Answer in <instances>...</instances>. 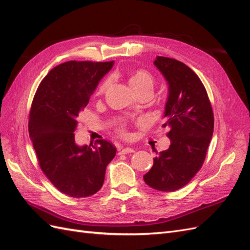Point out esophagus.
<instances>
[{
  "instance_id": "34e87169",
  "label": "esophagus",
  "mask_w": 250,
  "mask_h": 250,
  "mask_svg": "<svg viewBox=\"0 0 250 250\" xmlns=\"http://www.w3.org/2000/svg\"><path fill=\"white\" fill-rule=\"evenodd\" d=\"M133 149L132 148H129V147H122L120 149V152H119V154H127V153H131V152H133Z\"/></svg>"
}]
</instances>
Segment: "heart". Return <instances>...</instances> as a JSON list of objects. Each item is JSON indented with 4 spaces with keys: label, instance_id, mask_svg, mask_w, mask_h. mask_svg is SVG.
I'll use <instances>...</instances> for the list:
<instances>
[{
    "label": "heart",
    "instance_id": "b5f03b06",
    "mask_svg": "<svg viewBox=\"0 0 250 250\" xmlns=\"http://www.w3.org/2000/svg\"><path fill=\"white\" fill-rule=\"evenodd\" d=\"M110 83H111L110 78H105L100 83V85L98 86L97 94L98 95L104 94L107 90V88L109 87ZM129 83L134 92L138 94L144 89L152 90L153 84H154V79L152 77V75H151L148 71L143 70V69H138V70H133L129 73ZM119 131L122 134H125V128L123 126H121Z\"/></svg>",
    "mask_w": 250,
    "mask_h": 250
}]
</instances>
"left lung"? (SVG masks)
Instances as JSON below:
<instances>
[{
    "label": "left lung",
    "instance_id": "1",
    "mask_svg": "<svg viewBox=\"0 0 250 250\" xmlns=\"http://www.w3.org/2000/svg\"><path fill=\"white\" fill-rule=\"evenodd\" d=\"M154 64L168 82L163 127L169 128L171 144L154 158L144 180L157 191L173 192L201 169L213 137L214 113L206 87L190 67L163 56H157Z\"/></svg>",
    "mask_w": 250,
    "mask_h": 250
}]
</instances>
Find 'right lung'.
I'll list each match as a JSON object with an SVG mask.
<instances>
[{
    "mask_svg": "<svg viewBox=\"0 0 250 250\" xmlns=\"http://www.w3.org/2000/svg\"><path fill=\"white\" fill-rule=\"evenodd\" d=\"M113 62L71 60L52 69L34 95L29 135L40 167L57 190L74 198L100 190L116 147L105 140L78 146L74 131L98 83Z\"/></svg>",
    "mask_w": 250,
    "mask_h": 250,
    "instance_id": "add662e5",
    "label": "right lung"
}]
</instances>
